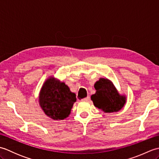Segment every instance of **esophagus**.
I'll list each match as a JSON object with an SVG mask.
<instances>
[{"label":"esophagus","mask_w":159,"mask_h":159,"mask_svg":"<svg viewBox=\"0 0 159 159\" xmlns=\"http://www.w3.org/2000/svg\"><path fill=\"white\" fill-rule=\"evenodd\" d=\"M89 99H90V97L89 96H87L86 98H84L81 99V100L82 101H88V100H89Z\"/></svg>","instance_id":"obj_1"}]
</instances>
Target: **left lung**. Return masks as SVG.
Listing matches in <instances>:
<instances>
[{"label": "left lung", "instance_id": "1", "mask_svg": "<svg viewBox=\"0 0 159 159\" xmlns=\"http://www.w3.org/2000/svg\"><path fill=\"white\" fill-rule=\"evenodd\" d=\"M94 87L95 94L91 96L94 106L104 112L111 113L120 111L126 102V98L120 96L110 80L100 79Z\"/></svg>", "mask_w": 159, "mask_h": 159}]
</instances>
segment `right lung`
Wrapping results in <instances>:
<instances>
[{"mask_svg": "<svg viewBox=\"0 0 159 159\" xmlns=\"http://www.w3.org/2000/svg\"><path fill=\"white\" fill-rule=\"evenodd\" d=\"M76 101V94L71 92L65 83L52 78L46 80L40 92V106L46 116L53 120L66 118Z\"/></svg>", "mask_w": 159, "mask_h": 159, "instance_id": "obj_1", "label": "right lung"}]
</instances>
